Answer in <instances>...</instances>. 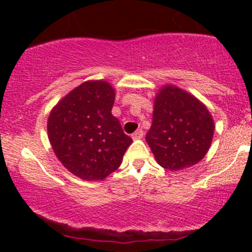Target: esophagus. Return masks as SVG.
I'll use <instances>...</instances> for the list:
<instances>
[{
	"mask_svg": "<svg viewBox=\"0 0 252 252\" xmlns=\"http://www.w3.org/2000/svg\"><path fill=\"white\" fill-rule=\"evenodd\" d=\"M142 136H144V131H142L141 129H139V130H136L135 133L131 135V138H133L134 140H140V139H142Z\"/></svg>",
	"mask_w": 252,
	"mask_h": 252,
	"instance_id": "esophagus-1",
	"label": "esophagus"
}]
</instances>
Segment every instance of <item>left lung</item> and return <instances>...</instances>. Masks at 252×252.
Returning <instances> with one entry per match:
<instances>
[{"instance_id": "obj_1", "label": "left lung", "mask_w": 252, "mask_h": 252, "mask_svg": "<svg viewBox=\"0 0 252 252\" xmlns=\"http://www.w3.org/2000/svg\"><path fill=\"white\" fill-rule=\"evenodd\" d=\"M213 133L215 122L199 98L171 84L159 89L146 134L159 166L175 172L196 164L207 154Z\"/></svg>"}]
</instances>
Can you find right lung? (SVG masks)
<instances>
[{"label": "right lung", "mask_w": 252, "mask_h": 252, "mask_svg": "<svg viewBox=\"0 0 252 252\" xmlns=\"http://www.w3.org/2000/svg\"><path fill=\"white\" fill-rule=\"evenodd\" d=\"M116 91L105 80L80 84L50 112L48 140L61 163L75 177L95 182L118 169L131 138L112 114Z\"/></svg>", "instance_id": "1"}]
</instances>
